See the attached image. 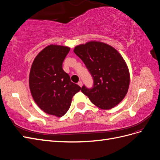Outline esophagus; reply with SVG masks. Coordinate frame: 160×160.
Instances as JSON below:
<instances>
[{"mask_svg": "<svg viewBox=\"0 0 160 160\" xmlns=\"http://www.w3.org/2000/svg\"><path fill=\"white\" fill-rule=\"evenodd\" d=\"M78 85H79L81 87V88L82 85H83V83H82V81H79V83H78Z\"/></svg>", "mask_w": 160, "mask_h": 160, "instance_id": "esophagus-1", "label": "esophagus"}]
</instances>
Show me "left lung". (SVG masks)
I'll return each mask as SVG.
<instances>
[{
	"instance_id": "left-lung-1",
	"label": "left lung",
	"mask_w": 160,
	"mask_h": 160,
	"mask_svg": "<svg viewBox=\"0 0 160 160\" xmlns=\"http://www.w3.org/2000/svg\"><path fill=\"white\" fill-rule=\"evenodd\" d=\"M74 52L83 61L93 80L91 88L83 85L82 93L102 109L118 105L128 93L130 80L122 55L113 47L98 41L77 46Z\"/></svg>"
}]
</instances>
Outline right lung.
<instances>
[{"mask_svg":"<svg viewBox=\"0 0 160 160\" xmlns=\"http://www.w3.org/2000/svg\"><path fill=\"white\" fill-rule=\"evenodd\" d=\"M70 48L51 45L34 60L29 75L32 98L46 113L62 117L69 109L72 96L81 88L71 81L62 69V62Z\"/></svg>","mask_w":160,"mask_h":160,"instance_id":"right-lung-1","label":"right lung"}]
</instances>
